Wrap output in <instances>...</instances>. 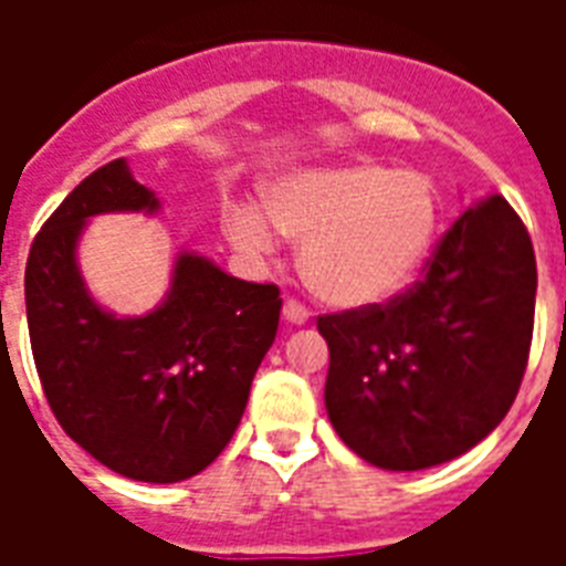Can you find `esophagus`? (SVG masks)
I'll return each instance as SVG.
<instances>
[{"mask_svg": "<svg viewBox=\"0 0 566 566\" xmlns=\"http://www.w3.org/2000/svg\"><path fill=\"white\" fill-rule=\"evenodd\" d=\"M282 317L287 319L291 326H305V323H308V308H305V305H300V302L287 300L282 308Z\"/></svg>", "mask_w": 566, "mask_h": 566, "instance_id": "esophagus-1", "label": "esophagus"}]
</instances>
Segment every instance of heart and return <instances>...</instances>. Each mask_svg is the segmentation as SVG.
<instances>
[{
  "instance_id": "obj_1",
  "label": "heart",
  "mask_w": 566,
  "mask_h": 566,
  "mask_svg": "<svg viewBox=\"0 0 566 566\" xmlns=\"http://www.w3.org/2000/svg\"><path fill=\"white\" fill-rule=\"evenodd\" d=\"M264 208L266 217L231 205V247L264 258L275 249V229L302 240V275L335 308H370L405 291L429 258L440 220L429 176L373 161L287 172L266 185Z\"/></svg>"
}]
</instances>
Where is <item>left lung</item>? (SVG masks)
Returning a JSON list of instances; mask_svg holds the SVG:
<instances>
[{"label": "left lung", "mask_w": 566, "mask_h": 566, "mask_svg": "<svg viewBox=\"0 0 566 566\" xmlns=\"http://www.w3.org/2000/svg\"><path fill=\"white\" fill-rule=\"evenodd\" d=\"M535 291L526 226L491 193L443 234L413 291L319 317L326 411L340 440L394 473L447 464L482 443L523 381Z\"/></svg>", "instance_id": "1"}]
</instances>
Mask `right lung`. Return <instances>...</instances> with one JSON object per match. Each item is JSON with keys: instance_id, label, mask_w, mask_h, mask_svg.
I'll return each instance as SVG.
<instances>
[{"instance_id": "obj_1", "label": "right lung", "mask_w": 566, "mask_h": 566, "mask_svg": "<svg viewBox=\"0 0 566 566\" xmlns=\"http://www.w3.org/2000/svg\"><path fill=\"white\" fill-rule=\"evenodd\" d=\"M158 211L161 199L126 158L91 172L31 243L25 317L40 385L66 434L114 473L172 484L229 447L282 300L275 284L243 282L179 249L153 311L105 308L78 266L84 229L102 213Z\"/></svg>"}]
</instances>
